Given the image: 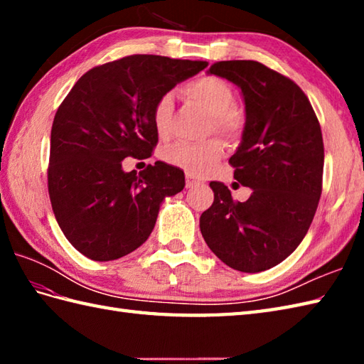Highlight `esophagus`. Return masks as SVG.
I'll return each mask as SVG.
<instances>
[{"mask_svg": "<svg viewBox=\"0 0 364 364\" xmlns=\"http://www.w3.org/2000/svg\"><path fill=\"white\" fill-rule=\"evenodd\" d=\"M197 184H200V181L197 180V178L194 175L188 173L186 175V188H194V186H197Z\"/></svg>", "mask_w": 364, "mask_h": 364, "instance_id": "34e87169", "label": "esophagus"}]
</instances>
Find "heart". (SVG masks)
Instances as JSON below:
<instances>
[{
	"instance_id": "b5f03b06",
	"label": "heart",
	"mask_w": 364,
	"mask_h": 364,
	"mask_svg": "<svg viewBox=\"0 0 364 364\" xmlns=\"http://www.w3.org/2000/svg\"><path fill=\"white\" fill-rule=\"evenodd\" d=\"M181 94L211 115V129L228 141H237L244 134L245 117L235 107V90L230 84L214 75H205L183 86ZM173 114V100L170 94L158 98L153 107V125L161 137L170 133V120ZM223 144L219 139H210L203 144L176 142L162 151L167 164L186 170L191 175H206L223 158Z\"/></svg>"
}]
</instances>
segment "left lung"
I'll use <instances>...</instances> for the list:
<instances>
[{
    "label": "left lung",
    "instance_id": "left-lung-1",
    "mask_svg": "<svg viewBox=\"0 0 364 364\" xmlns=\"http://www.w3.org/2000/svg\"><path fill=\"white\" fill-rule=\"evenodd\" d=\"M210 73L242 90L245 128L230 164L236 180L252 188V196L237 202L225 184L211 181L214 202L200 215V230L227 266L261 272L297 249L318 210L323 172L321 125L304 90L257 60H220Z\"/></svg>",
    "mask_w": 364,
    "mask_h": 364
}]
</instances>
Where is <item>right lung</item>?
<instances>
[{
  "mask_svg": "<svg viewBox=\"0 0 364 364\" xmlns=\"http://www.w3.org/2000/svg\"><path fill=\"white\" fill-rule=\"evenodd\" d=\"M205 60L133 54L97 65L76 81L51 127L48 194L60 230L76 250L112 261L141 247L164 197L184 188L183 170L146 159L158 144L153 107L161 95L206 68Z\"/></svg>",
  "mask_w": 364,
  "mask_h": 364,
  "instance_id": "obj_1",
  "label": "right lung"
}]
</instances>
